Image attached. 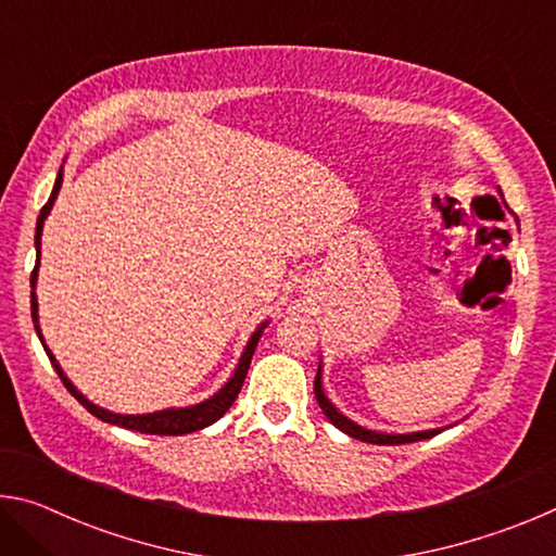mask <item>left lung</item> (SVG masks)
Masks as SVG:
<instances>
[{
    "label": "left lung",
    "mask_w": 556,
    "mask_h": 556,
    "mask_svg": "<svg viewBox=\"0 0 556 556\" xmlns=\"http://www.w3.org/2000/svg\"><path fill=\"white\" fill-rule=\"evenodd\" d=\"M314 392H316L318 407L324 409V414H326L328 421H331L333 427L345 431L348 437L361 439V441H368V444L397 446V444H412V441H421V439H429V437L439 434V431H414V434H380V431H370V429H363V427L353 425L351 419H345L341 412H336L333 404L326 400V394H324V390H321V368H318V375H316V380H314Z\"/></svg>",
    "instance_id": "1"
}]
</instances>
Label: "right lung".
<instances>
[{"label": "right lung", "mask_w": 556, "mask_h": 556, "mask_svg": "<svg viewBox=\"0 0 556 556\" xmlns=\"http://www.w3.org/2000/svg\"><path fill=\"white\" fill-rule=\"evenodd\" d=\"M61 184H63V168L59 172V176H55V186H53L51 199L46 201V205L41 208V215H39V223H36V250H39V252H41L43 220H46V215H49V211L53 208V201H55V195H59V191H61ZM36 269H39V262H36V267L31 271V287L36 285ZM31 316H34L36 333H39V338H41L39 316H36V294H34V291H31ZM262 328H265V324H262L260 331H255V336L250 338V343H248V348H244V353H242L240 363H238V370H235V375L228 380V384H225V388L218 394H213L211 400L195 404V407L164 409V412H154V414H137V417H135V414H112L108 409L96 407V404L88 402L78 390L73 388L71 380L63 375L61 365L55 363V357L51 355L49 348L43 345V351H46V355H49V361L53 363V368H55V372H59V378L63 380L65 390H68L73 397L78 400L83 407H86L92 414V417L108 421V425H117V427H125V429H131V431H142V434L181 437V434H191V431L205 429L208 425H213V421H218L223 414L230 409V404L235 402V397H238L240 390H242L244 375H248V370H250V361H252V353H255V348H257V341H260V336H262ZM41 341H43V338H41Z\"/></svg>", "instance_id": "obj_1"}]
</instances>
